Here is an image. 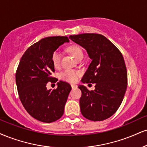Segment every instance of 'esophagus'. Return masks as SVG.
<instances>
[{
  "mask_svg": "<svg viewBox=\"0 0 147 147\" xmlns=\"http://www.w3.org/2000/svg\"><path fill=\"white\" fill-rule=\"evenodd\" d=\"M71 87H72V88H77V86L75 84H71Z\"/></svg>",
  "mask_w": 147,
  "mask_h": 147,
  "instance_id": "esophagus-1",
  "label": "esophagus"
}]
</instances>
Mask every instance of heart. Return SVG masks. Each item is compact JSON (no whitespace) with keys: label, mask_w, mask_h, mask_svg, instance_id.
Instances as JSON below:
<instances>
[{"label":"heart","mask_w":147,"mask_h":147,"mask_svg":"<svg viewBox=\"0 0 147 147\" xmlns=\"http://www.w3.org/2000/svg\"><path fill=\"white\" fill-rule=\"evenodd\" d=\"M68 51L71 53L74 57L77 60H81L84 57V51L81 47L78 45H73L69 47ZM61 55L59 51L56 50L53 52L51 55V61L54 67L57 68L61 63ZM81 75V72L75 70H63L59 74V78L61 80L68 81V82H76L78 79V77Z\"/></svg>","instance_id":"obj_1"}]
</instances>
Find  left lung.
I'll return each instance as SVG.
<instances>
[{
    "mask_svg": "<svg viewBox=\"0 0 147 147\" xmlns=\"http://www.w3.org/2000/svg\"><path fill=\"white\" fill-rule=\"evenodd\" d=\"M86 49L92 61L81 79L95 84L94 90L79 86L81 112L87 119L101 121L112 116L121 105L127 87V72L121 51L102 35L82 33L70 35Z\"/></svg>",
    "mask_w": 147,
    "mask_h": 147,
    "instance_id": "8db88e82",
    "label": "left lung"
}]
</instances>
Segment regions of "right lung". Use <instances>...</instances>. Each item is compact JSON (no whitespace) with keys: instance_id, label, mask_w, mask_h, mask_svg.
Listing matches in <instances>:
<instances>
[{"instance_id":"add662e5","label":"right lung","mask_w":147,"mask_h":147,"mask_svg":"<svg viewBox=\"0 0 147 147\" xmlns=\"http://www.w3.org/2000/svg\"><path fill=\"white\" fill-rule=\"evenodd\" d=\"M69 42L66 36L48 37L28 48L21 57L16 72L19 98L26 112L43 123H50L62 116L71 86L59 81L57 88L48 90L47 84L58 79L52 77L55 72L51 55L60 45Z\"/></svg>"}]
</instances>
